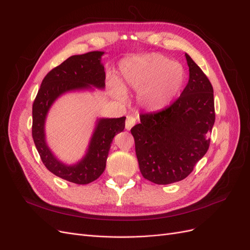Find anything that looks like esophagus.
<instances>
[{
  "label": "esophagus",
  "instance_id": "34e87169",
  "mask_svg": "<svg viewBox=\"0 0 250 250\" xmlns=\"http://www.w3.org/2000/svg\"><path fill=\"white\" fill-rule=\"evenodd\" d=\"M135 122H137V118H135L134 116H127L126 123H125L126 129H127V130H130L131 127L135 124Z\"/></svg>",
  "mask_w": 250,
  "mask_h": 250
}]
</instances>
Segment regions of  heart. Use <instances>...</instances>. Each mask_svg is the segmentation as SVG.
Here are the masks:
<instances>
[{
    "mask_svg": "<svg viewBox=\"0 0 250 250\" xmlns=\"http://www.w3.org/2000/svg\"><path fill=\"white\" fill-rule=\"evenodd\" d=\"M185 77L183 65L156 53L126 60L121 65L123 84L139 90V102L151 110L167 106L183 87ZM112 93L120 99L125 95L117 83L112 85Z\"/></svg>",
    "mask_w": 250,
    "mask_h": 250,
    "instance_id": "heart-1",
    "label": "heart"
}]
</instances>
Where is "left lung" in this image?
<instances>
[{
  "mask_svg": "<svg viewBox=\"0 0 250 250\" xmlns=\"http://www.w3.org/2000/svg\"><path fill=\"white\" fill-rule=\"evenodd\" d=\"M190 78L178 99L156 112L140 115L131 128L140 171L156 185L185 179L209 147L215 123L214 89L186 54Z\"/></svg>",
  "mask_w": 250,
  "mask_h": 250,
  "instance_id": "obj_1",
  "label": "left lung"
}]
</instances>
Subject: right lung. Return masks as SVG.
Returning <instances> with one entry per match:
<instances>
[{
  "instance_id": "add662e5",
  "label": "right lung",
  "mask_w": 250,
  "mask_h": 250,
  "mask_svg": "<svg viewBox=\"0 0 250 250\" xmlns=\"http://www.w3.org/2000/svg\"><path fill=\"white\" fill-rule=\"evenodd\" d=\"M103 54L104 52L93 51L74 55L51 70L43 78L32 106V138L43 165L56 176L77 185L92 183L104 172L110 144L116 134L124 130L126 117L98 121L86 155L73 166L64 165L51 152L44 138V121L53 102L62 94L90 88V85L104 88Z\"/></svg>"
}]
</instances>
